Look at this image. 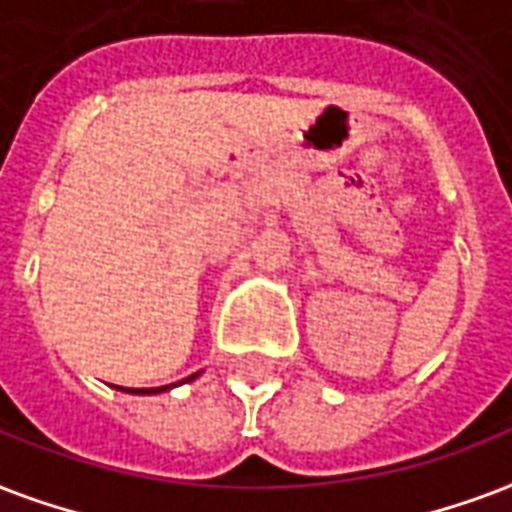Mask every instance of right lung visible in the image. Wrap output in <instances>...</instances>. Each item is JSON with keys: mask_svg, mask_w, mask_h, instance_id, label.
<instances>
[{"mask_svg": "<svg viewBox=\"0 0 512 512\" xmlns=\"http://www.w3.org/2000/svg\"><path fill=\"white\" fill-rule=\"evenodd\" d=\"M197 376V374H194ZM194 376H189V379H194ZM186 382V379H184ZM170 387H173V384H168V387H149V390H146V387H136V390H133V387H125V392H136V395H154V392H162V390H170Z\"/></svg>", "mask_w": 512, "mask_h": 512, "instance_id": "1", "label": "right lung"}]
</instances>
